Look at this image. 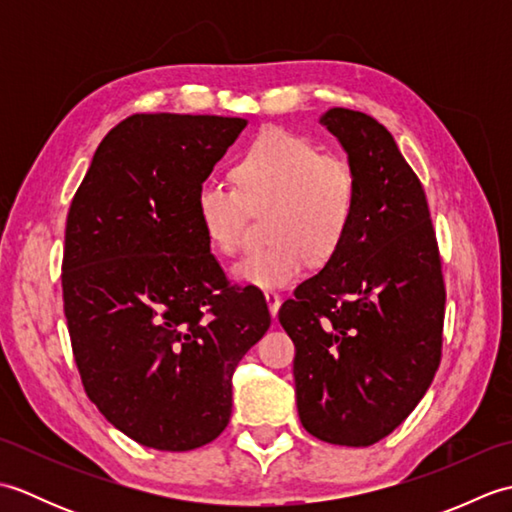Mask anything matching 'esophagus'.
<instances>
[{
	"instance_id": "1",
	"label": "esophagus",
	"mask_w": 512,
	"mask_h": 512,
	"mask_svg": "<svg viewBox=\"0 0 512 512\" xmlns=\"http://www.w3.org/2000/svg\"><path fill=\"white\" fill-rule=\"evenodd\" d=\"M264 297H266V303H268V310H270V314H273V317H277L279 306H281L279 292H275V290H266V292H264Z\"/></svg>"
}]
</instances>
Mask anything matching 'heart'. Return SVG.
Returning a JSON list of instances; mask_svg holds the SVG:
<instances>
[{"instance_id":"heart-1","label":"heart","mask_w":512,"mask_h":512,"mask_svg":"<svg viewBox=\"0 0 512 512\" xmlns=\"http://www.w3.org/2000/svg\"><path fill=\"white\" fill-rule=\"evenodd\" d=\"M231 184L202 182L195 215L209 244L235 255L250 213H266V248L233 266V277L253 288H284L306 273L308 262L328 264L345 244L358 209V173L350 160L321 154L310 138L266 129L239 151Z\"/></svg>"}]
</instances>
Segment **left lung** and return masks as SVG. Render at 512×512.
<instances>
[{"mask_svg": "<svg viewBox=\"0 0 512 512\" xmlns=\"http://www.w3.org/2000/svg\"><path fill=\"white\" fill-rule=\"evenodd\" d=\"M358 173L345 244L279 308L295 343L303 429L341 447L389 436L427 394L442 358V262L427 195L394 136L363 112H325Z\"/></svg>", "mask_w": 512, "mask_h": 512, "instance_id": "obj_1", "label": "left lung"}]
</instances>
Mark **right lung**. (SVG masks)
Listing matches in <instances>:
<instances>
[{
    "mask_svg": "<svg viewBox=\"0 0 512 512\" xmlns=\"http://www.w3.org/2000/svg\"><path fill=\"white\" fill-rule=\"evenodd\" d=\"M246 127L211 114H132L76 189L63 312L85 394L143 447L191 451L226 429L231 376L270 328L262 290L233 286L195 191Z\"/></svg>",
    "mask_w": 512,
    "mask_h": 512,
    "instance_id": "1",
    "label": "right lung"
}]
</instances>
